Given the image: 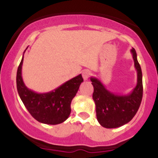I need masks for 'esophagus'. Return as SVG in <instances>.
<instances>
[{
    "label": "esophagus",
    "mask_w": 158,
    "mask_h": 158,
    "mask_svg": "<svg viewBox=\"0 0 158 158\" xmlns=\"http://www.w3.org/2000/svg\"><path fill=\"white\" fill-rule=\"evenodd\" d=\"M82 77H83V79L85 81H87L89 79V77H90V74H91V73L90 71L88 70V69H85V70H83L81 73Z\"/></svg>",
    "instance_id": "obj_1"
}]
</instances>
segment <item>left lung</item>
I'll return each instance as SVG.
<instances>
[{
  "mask_svg": "<svg viewBox=\"0 0 158 158\" xmlns=\"http://www.w3.org/2000/svg\"><path fill=\"white\" fill-rule=\"evenodd\" d=\"M131 52L137 70V85L131 93L114 94L99 79L90 78L94 88L93 98L96 104V118L99 123L105 128L119 127L129 123L140 107L143 93L142 69L135 49L132 48Z\"/></svg>",
  "mask_w": 158,
  "mask_h": 158,
  "instance_id": "8db88e82",
  "label": "left lung"
}]
</instances>
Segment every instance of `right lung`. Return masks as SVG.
I'll use <instances>...</instances> for the list:
<instances>
[{
  "instance_id": "right-lung-1",
  "label": "right lung",
  "mask_w": 158,
  "mask_h": 158,
  "mask_svg": "<svg viewBox=\"0 0 158 158\" xmlns=\"http://www.w3.org/2000/svg\"><path fill=\"white\" fill-rule=\"evenodd\" d=\"M23 57L17 69L16 87L25 107L33 118L42 123L56 125L63 123L70 115L71 101L84 81L81 74L65 82L53 91L37 93L29 89L23 83Z\"/></svg>"
}]
</instances>
